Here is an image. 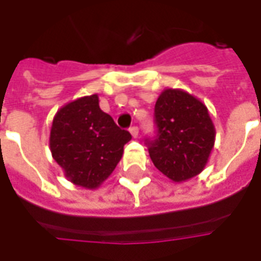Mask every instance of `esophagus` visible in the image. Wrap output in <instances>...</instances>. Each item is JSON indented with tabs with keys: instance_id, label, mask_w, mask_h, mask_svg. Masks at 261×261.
Wrapping results in <instances>:
<instances>
[{
	"instance_id": "34e87169",
	"label": "esophagus",
	"mask_w": 261,
	"mask_h": 261,
	"mask_svg": "<svg viewBox=\"0 0 261 261\" xmlns=\"http://www.w3.org/2000/svg\"><path fill=\"white\" fill-rule=\"evenodd\" d=\"M130 133L131 136L134 137V138H137V137H138V133H140V131H138V127H137V125H133L130 128Z\"/></svg>"
}]
</instances>
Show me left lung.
I'll return each mask as SVG.
<instances>
[{"instance_id":"obj_1","label":"left lung","mask_w":261,"mask_h":261,"mask_svg":"<svg viewBox=\"0 0 261 261\" xmlns=\"http://www.w3.org/2000/svg\"><path fill=\"white\" fill-rule=\"evenodd\" d=\"M153 121L156 136L145 141L155 168L173 181L198 175L215 141L205 105L181 89H165L155 103Z\"/></svg>"}]
</instances>
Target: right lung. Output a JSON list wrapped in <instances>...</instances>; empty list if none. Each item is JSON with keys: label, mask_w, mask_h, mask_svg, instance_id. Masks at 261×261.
Returning a JSON list of instances; mask_svg holds the SVG:
<instances>
[{"label": "right lung", "mask_w": 261, "mask_h": 261, "mask_svg": "<svg viewBox=\"0 0 261 261\" xmlns=\"http://www.w3.org/2000/svg\"><path fill=\"white\" fill-rule=\"evenodd\" d=\"M131 140L99 108L97 95L67 103L53 119L50 151L65 177L85 189H96L112 175Z\"/></svg>", "instance_id": "1"}]
</instances>
